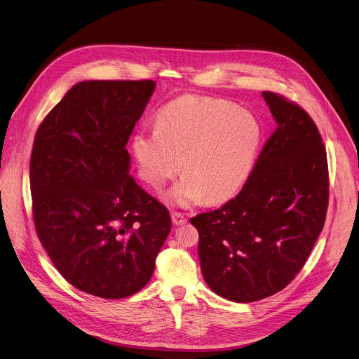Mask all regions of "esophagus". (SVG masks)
<instances>
[{
  "label": "esophagus",
  "instance_id": "obj_1",
  "mask_svg": "<svg viewBox=\"0 0 359 359\" xmlns=\"http://www.w3.org/2000/svg\"><path fill=\"white\" fill-rule=\"evenodd\" d=\"M172 221H173V224L177 226V225H183V224H186V222H187V218L184 217L183 213L173 212V213H172Z\"/></svg>",
  "mask_w": 359,
  "mask_h": 359
}]
</instances>
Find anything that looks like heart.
Wrapping results in <instances>:
<instances>
[{"instance_id":"1","label":"heart","mask_w":359,"mask_h":359,"mask_svg":"<svg viewBox=\"0 0 359 359\" xmlns=\"http://www.w3.org/2000/svg\"><path fill=\"white\" fill-rule=\"evenodd\" d=\"M261 135L252 114L224 100L184 95L158 111L156 128L134 134L131 149L140 177L154 189L180 172L183 158L184 177L165 194L169 203H218L247 182Z\"/></svg>"}]
</instances>
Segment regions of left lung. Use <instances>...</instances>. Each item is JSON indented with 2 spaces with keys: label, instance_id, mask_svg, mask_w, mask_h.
I'll return each mask as SVG.
<instances>
[{
  "label": "left lung",
  "instance_id": "left-lung-1",
  "mask_svg": "<svg viewBox=\"0 0 359 359\" xmlns=\"http://www.w3.org/2000/svg\"><path fill=\"white\" fill-rule=\"evenodd\" d=\"M277 123L241 192L190 219L199 232L205 281L224 299L248 303L283 290L303 269L329 202L326 149L296 102L264 90Z\"/></svg>",
  "mask_w": 359,
  "mask_h": 359
}]
</instances>
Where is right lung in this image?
<instances>
[{
	"instance_id": "right-lung-1",
	"label": "right lung",
	"mask_w": 359,
	"mask_h": 359,
	"mask_svg": "<svg viewBox=\"0 0 359 359\" xmlns=\"http://www.w3.org/2000/svg\"><path fill=\"white\" fill-rule=\"evenodd\" d=\"M156 83L85 81L34 137L30 189L37 236L74 287L102 299L140 292L172 221L130 175V135Z\"/></svg>"
}]
</instances>
